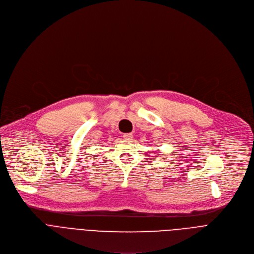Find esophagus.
I'll list each match as a JSON object with an SVG mask.
<instances>
[{"instance_id":"esophagus-1","label":"esophagus","mask_w":254,"mask_h":254,"mask_svg":"<svg viewBox=\"0 0 254 254\" xmlns=\"http://www.w3.org/2000/svg\"><path fill=\"white\" fill-rule=\"evenodd\" d=\"M123 138H124L125 140H127V141H130V140L133 138V135H132V133H125V134L123 135Z\"/></svg>"}]
</instances>
